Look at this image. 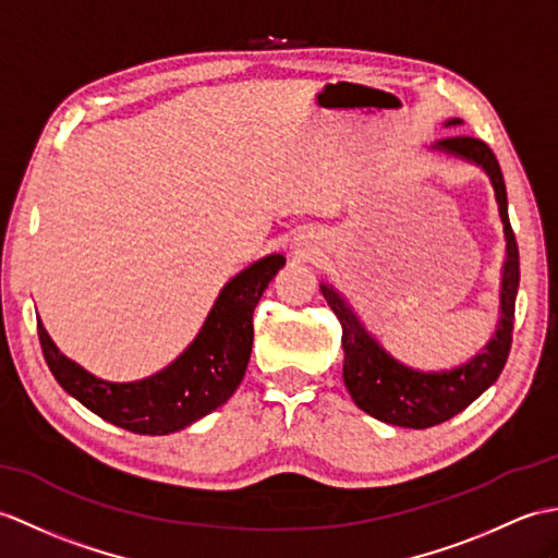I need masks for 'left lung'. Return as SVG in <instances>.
<instances>
[{
	"label": "left lung",
	"instance_id": "obj_1",
	"mask_svg": "<svg viewBox=\"0 0 558 558\" xmlns=\"http://www.w3.org/2000/svg\"><path fill=\"white\" fill-rule=\"evenodd\" d=\"M461 123V119H449L445 128ZM430 149L477 166L489 178L492 190H495L499 218L504 226V240H507V258H504L501 266L499 323L489 342L461 366L445 371L411 368L401 364L399 359H395L373 338L338 288H332L330 282H320L323 296H326L328 306L342 323V378L354 404L373 418L399 427H413V430H423V427H433L454 418L457 413L473 404L487 387L497 383L499 373L504 371V364L509 359L515 294L518 280H521L518 244L509 223L507 185H504V175L495 151L483 140L465 135L437 140L435 145H430Z\"/></svg>",
	"mask_w": 558,
	"mask_h": 558
}]
</instances>
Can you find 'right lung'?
<instances>
[{
    "label": "right lung",
    "instance_id": "1",
    "mask_svg": "<svg viewBox=\"0 0 558 558\" xmlns=\"http://www.w3.org/2000/svg\"><path fill=\"white\" fill-rule=\"evenodd\" d=\"M284 266L268 254L230 278L183 354L159 373L133 383H111L59 352L37 320L43 354L57 383L99 418L137 435H168L223 407L238 390L250 364L252 314L268 282Z\"/></svg>",
    "mask_w": 558,
    "mask_h": 558
}]
</instances>
